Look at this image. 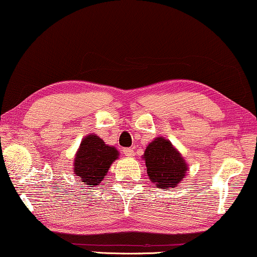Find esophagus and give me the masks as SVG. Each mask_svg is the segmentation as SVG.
Masks as SVG:
<instances>
[{
  "instance_id": "obj_1",
  "label": "esophagus",
  "mask_w": 257,
  "mask_h": 257,
  "mask_svg": "<svg viewBox=\"0 0 257 257\" xmlns=\"http://www.w3.org/2000/svg\"><path fill=\"white\" fill-rule=\"evenodd\" d=\"M124 154L127 158H133V157H135V151H133V149H125Z\"/></svg>"
}]
</instances>
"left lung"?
I'll return each mask as SVG.
<instances>
[{
  "instance_id": "1",
  "label": "left lung",
  "mask_w": 257,
  "mask_h": 257,
  "mask_svg": "<svg viewBox=\"0 0 257 257\" xmlns=\"http://www.w3.org/2000/svg\"><path fill=\"white\" fill-rule=\"evenodd\" d=\"M143 159L149 179L161 189L177 187L188 171L181 153L164 137H157L147 145Z\"/></svg>"
}]
</instances>
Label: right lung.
I'll list each match as a JSON object with an SVG mask.
<instances>
[{
  "mask_svg": "<svg viewBox=\"0 0 257 257\" xmlns=\"http://www.w3.org/2000/svg\"><path fill=\"white\" fill-rule=\"evenodd\" d=\"M119 158L118 150L106 145L96 133L84 137L73 159V173L84 185L98 186Z\"/></svg>",
  "mask_w": 257,
  "mask_h": 257,
  "instance_id": "1",
  "label": "right lung"
}]
</instances>
